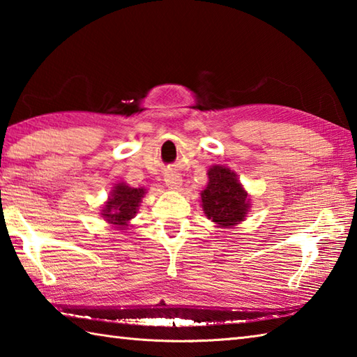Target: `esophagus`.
Masks as SVG:
<instances>
[{"instance_id": "34e87169", "label": "esophagus", "mask_w": 357, "mask_h": 357, "mask_svg": "<svg viewBox=\"0 0 357 357\" xmlns=\"http://www.w3.org/2000/svg\"><path fill=\"white\" fill-rule=\"evenodd\" d=\"M165 185L169 188H173V190H178V188L183 185V178H181L178 173H169L165 176Z\"/></svg>"}]
</instances>
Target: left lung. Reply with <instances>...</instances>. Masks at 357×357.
I'll return each instance as SVG.
<instances>
[{
	"label": "left lung",
	"instance_id": "left-lung-1",
	"mask_svg": "<svg viewBox=\"0 0 357 357\" xmlns=\"http://www.w3.org/2000/svg\"><path fill=\"white\" fill-rule=\"evenodd\" d=\"M208 184L201 192L202 210L218 227H233L244 221L250 199L248 193L239 183L238 174L225 165H213L208 169Z\"/></svg>",
	"mask_w": 357,
	"mask_h": 357
}]
</instances>
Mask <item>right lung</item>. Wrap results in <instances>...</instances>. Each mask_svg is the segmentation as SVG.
Wrapping results in <instances>:
<instances>
[{"label": "right lung", "mask_w": 357, "mask_h": 357, "mask_svg": "<svg viewBox=\"0 0 357 357\" xmlns=\"http://www.w3.org/2000/svg\"><path fill=\"white\" fill-rule=\"evenodd\" d=\"M144 195H146V188H133L126 183L116 184L110 192L104 210L101 211L102 218L109 224L116 225V229L126 230L128 221L138 213V207Z\"/></svg>", "instance_id": "add662e5"}]
</instances>
